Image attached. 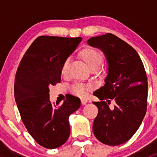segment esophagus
I'll return each instance as SVG.
<instances>
[{"mask_svg":"<svg viewBox=\"0 0 157 157\" xmlns=\"http://www.w3.org/2000/svg\"><path fill=\"white\" fill-rule=\"evenodd\" d=\"M80 100H81V103L83 104V105H86L88 102V100L86 98H81V99H80Z\"/></svg>","mask_w":157,"mask_h":157,"instance_id":"obj_1","label":"esophagus"}]
</instances>
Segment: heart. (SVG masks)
<instances>
[{"label":"heart","mask_w":157,"mask_h":157,"mask_svg":"<svg viewBox=\"0 0 157 157\" xmlns=\"http://www.w3.org/2000/svg\"><path fill=\"white\" fill-rule=\"evenodd\" d=\"M80 55L83 61L86 62L90 69L98 67L99 68L103 62V56L100 52L92 48H85L80 52ZM70 60L68 58L65 60L61 66V74L64 75L67 71V67L69 65ZM91 85L83 84V83H77L72 87V91L74 94L77 96H83L88 93L91 89Z\"/></svg>","instance_id":"1"}]
</instances>
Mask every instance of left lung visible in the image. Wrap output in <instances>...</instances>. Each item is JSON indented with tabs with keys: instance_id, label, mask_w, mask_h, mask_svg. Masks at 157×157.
<instances>
[{
	"instance_id": "8db88e82",
	"label": "left lung",
	"mask_w": 157,
	"mask_h": 157,
	"mask_svg": "<svg viewBox=\"0 0 157 157\" xmlns=\"http://www.w3.org/2000/svg\"><path fill=\"white\" fill-rule=\"evenodd\" d=\"M87 44L100 49L108 63L105 84L93 93L101 100L93 102L99 109L93 134L104 144H122L135 134L146 114V71L135 49L115 35L92 37ZM111 99L117 103L113 109L107 105Z\"/></svg>"
}]
</instances>
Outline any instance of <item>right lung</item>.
I'll use <instances>...</instances> for the list:
<instances>
[{"label":"right lung","mask_w":157,"mask_h":157,"mask_svg":"<svg viewBox=\"0 0 157 157\" xmlns=\"http://www.w3.org/2000/svg\"><path fill=\"white\" fill-rule=\"evenodd\" d=\"M81 41V37L39 36L17 69L14 96L21 119L30 135L45 148H57L67 141L69 116L81 105L72 95L61 105H52L49 99V86L60 83L63 63Z\"/></svg>","instance_id":"add662e5"}]
</instances>
